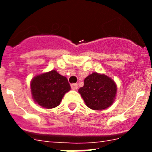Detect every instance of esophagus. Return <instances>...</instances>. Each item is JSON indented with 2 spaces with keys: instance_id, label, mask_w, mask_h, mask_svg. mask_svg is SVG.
Returning <instances> with one entry per match:
<instances>
[{
  "instance_id": "esophagus-1",
  "label": "esophagus",
  "mask_w": 152,
  "mask_h": 152,
  "mask_svg": "<svg viewBox=\"0 0 152 152\" xmlns=\"http://www.w3.org/2000/svg\"><path fill=\"white\" fill-rule=\"evenodd\" d=\"M71 88H72V90H77V88H78V85L77 84H71Z\"/></svg>"
}]
</instances>
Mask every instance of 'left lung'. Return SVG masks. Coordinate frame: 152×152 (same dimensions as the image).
Returning a JSON list of instances; mask_svg holds the SVG:
<instances>
[{
	"label": "left lung",
	"instance_id": "obj_1",
	"mask_svg": "<svg viewBox=\"0 0 152 152\" xmlns=\"http://www.w3.org/2000/svg\"><path fill=\"white\" fill-rule=\"evenodd\" d=\"M84 83L78 92L89 108L101 110L112 105L117 88L110 77L94 72L88 75Z\"/></svg>",
	"mask_w": 152,
	"mask_h": 152
}]
</instances>
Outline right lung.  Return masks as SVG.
Returning <instances> with one entry per match:
<instances>
[{"instance_id":"add662e5","label":"right lung","mask_w":152,"mask_h":152,"mask_svg":"<svg viewBox=\"0 0 152 152\" xmlns=\"http://www.w3.org/2000/svg\"><path fill=\"white\" fill-rule=\"evenodd\" d=\"M30 86L33 100L46 109L59 105L65 93L71 90L68 79L56 70L36 75L31 81Z\"/></svg>"}]
</instances>
